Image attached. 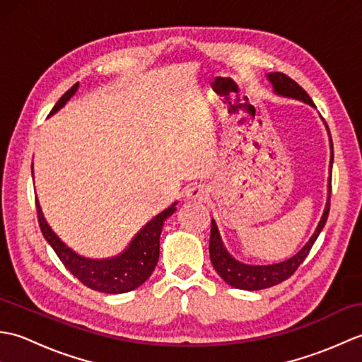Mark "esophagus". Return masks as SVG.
<instances>
[{"label":"esophagus","mask_w":362,"mask_h":362,"mask_svg":"<svg viewBox=\"0 0 362 362\" xmlns=\"http://www.w3.org/2000/svg\"><path fill=\"white\" fill-rule=\"evenodd\" d=\"M187 197L191 201H204L206 199V189L201 185H194L187 189Z\"/></svg>","instance_id":"esophagus-1"}]
</instances>
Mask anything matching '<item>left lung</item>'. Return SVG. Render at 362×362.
<instances>
[{"mask_svg": "<svg viewBox=\"0 0 362 362\" xmlns=\"http://www.w3.org/2000/svg\"><path fill=\"white\" fill-rule=\"evenodd\" d=\"M269 82L272 83L274 91L280 96H286L292 99H298V101H303L310 104L311 107H316L313 103V99L308 96V93L298 86L296 81H292L289 76L283 73H269L267 74ZM327 126V124H325ZM328 130V126H327ZM329 135V130H328ZM329 148H332V160H329V171L333 168V141L332 135H329ZM329 197H332V177L328 179V197H327V205L324 214L317 224L316 232L313 233L310 241L306 243L302 250H298L294 257L289 259H284L281 263L276 264H267V266H250L244 264L241 261H236L227 249L224 247V243L221 240L219 230L216 222L211 221V235H210V259L216 269V272L221 275V279L230 286L236 289H244V291H258V289H266L275 286L284 280H288L289 276L294 274L298 266L303 263V259L308 257V253L313 247V244L316 243L317 236L320 235L322 228H324L325 222L328 219L329 213Z\"/></svg>", "mask_w": 362, "mask_h": 362, "instance_id": "left-lung-1", "label": "left lung"}]
</instances>
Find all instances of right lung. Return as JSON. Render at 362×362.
Wrapping results in <instances>:
<instances>
[{
    "instance_id": "right-lung-1",
    "label": "right lung",
    "mask_w": 362,
    "mask_h": 362,
    "mask_svg": "<svg viewBox=\"0 0 362 362\" xmlns=\"http://www.w3.org/2000/svg\"><path fill=\"white\" fill-rule=\"evenodd\" d=\"M78 88L79 83H74V86L59 99L57 104L52 107L49 115H54L59 109H62L66 101H70V98L78 91ZM35 205L38 226H40L45 240L48 241L54 252H56V255L62 261L64 266L82 284H86L87 288L99 292H105V294H122V292L134 291L149 279L158 263L160 233L161 228H163V222L175 211L174 202L171 206H168L165 211H161L156 218L151 219L148 224L134 236V240L130 241L129 247L122 252L121 255L107 259H90L78 255V253L73 252L64 241H60V238L52 232V228L48 226V222H46L40 209V204H38L37 199Z\"/></svg>"
}]
</instances>
